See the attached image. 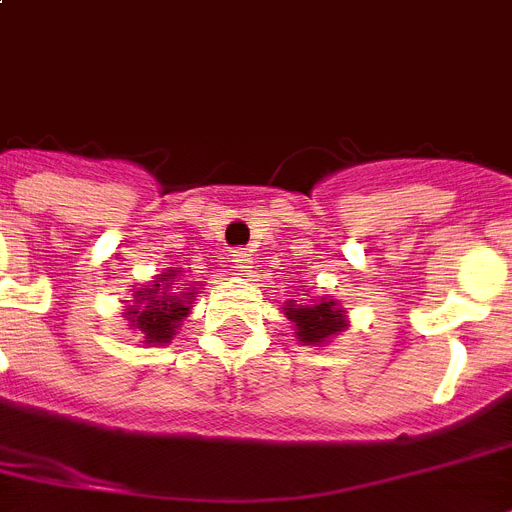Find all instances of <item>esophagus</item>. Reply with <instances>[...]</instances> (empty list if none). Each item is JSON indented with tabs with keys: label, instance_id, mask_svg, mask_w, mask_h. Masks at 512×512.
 Returning <instances> with one entry per match:
<instances>
[{
	"label": "esophagus",
	"instance_id": "esophagus-1",
	"mask_svg": "<svg viewBox=\"0 0 512 512\" xmlns=\"http://www.w3.org/2000/svg\"><path fill=\"white\" fill-rule=\"evenodd\" d=\"M231 263L236 271L249 273V268H252V255H249L247 249H236V252L231 255Z\"/></svg>",
	"mask_w": 512,
	"mask_h": 512
}]
</instances>
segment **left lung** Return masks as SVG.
<instances>
[{"label": "left lung", "mask_w": 512, "mask_h": 512, "mask_svg": "<svg viewBox=\"0 0 512 512\" xmlns=\"http://www.w3.org/2000/svg\"><path fill=\"white\" fill-rule=\"evenodd\" d=\"M284 316L292 321L300 345H311V348L327 345L332 337L348 329V311L342 308L340 300H332V297L303 300V303L287 300Z\"/></svg>", "instance_id": "left-lung-1"}]
</instances>
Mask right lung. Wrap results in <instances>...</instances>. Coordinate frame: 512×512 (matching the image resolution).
I'll list each match as a JSON object with an SVG mask.
<instances>
[{"label": "right lung", "mask_w": 512, "mask_h": 512, "mask_svg": "<svg viewBox=\"0 0 512 512\" xmlns=\"http://www.w3.org/2000/svg\"><path fill=\"white\" fill-rule=\"evenodd\" d=\"M183 273L180 268H167V273H159L146 287L135 289L132 300H124V319L130 321L127 327L135 329L148 348L172 342L180 321L191 313L201 281H185Z\"/></svg>", "instance_id": "right-lung-1"}]
</instances>
